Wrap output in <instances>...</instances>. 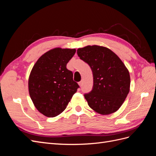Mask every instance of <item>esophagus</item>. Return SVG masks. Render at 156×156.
<instances>
[{
	"label": "esophagus",
	"mask_w": 156,
	"mask_h": 156,
	"mask_svg": "<svg viewBox=\"0 0 156 156\" xmlns=\"http://www.w3.org/2000/svg\"><path fill=\"white\" fill-rule=\"evenodd\" d=\"M79 85L80 87H82V85H83V81H82L79 82Z\"/></svg>",
	"instance_id": "obj_1"
}]
</instances>
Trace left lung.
<instances>
[{
    "instance_id": "obj_1",
    "label": "left lung",
    "mask_w": 156,
    "mask_h": 156,
    "mask_svg": "<svg viewBox=\"0 0 156 156\" xmlns=\"http://www.w3.org/2000/svg\"><path fill=\"white\" fill-rule=\"evenodd\" d=\"M77 53L93 74L92 90L84 94L89 107L103 115L116 112L129 92L130 76L125 65L105 47L88 45Z\"/></svg>"
}]
</instances>
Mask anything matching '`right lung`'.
Returning a JSON list of instances; mask_svg holds the SVG:
<instances>
[{"mask_svg":"<svg viewBox=\"0 0 156 156\" xmlns=\"http://www.w3.org/2000/svg\"><path fill=\"white\" fill-rule=\"evenodd\" d=\"M75 49L55 48L37 60L29 79L30 96L34 106L48 117H55L66 108L79 88L66 65L75 55Z\"/></svg>","mask_w":156,"mask_h":156,"instance_id":"add662e5","label":"right lung"}]
</instances>
